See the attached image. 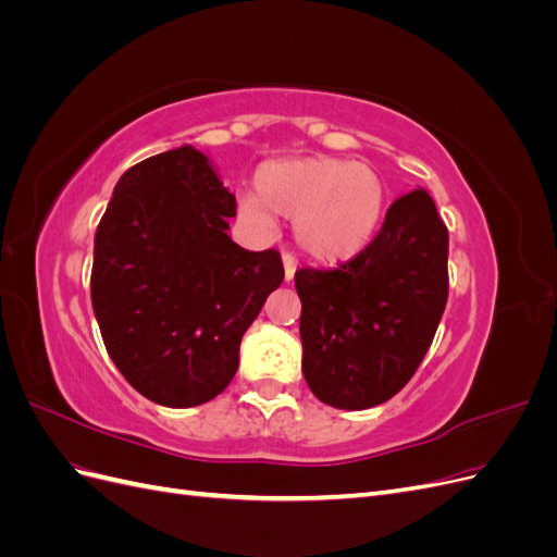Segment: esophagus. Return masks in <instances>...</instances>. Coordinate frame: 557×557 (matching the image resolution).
<instances>
[{
    "instance_id": "esophagus-1",
    "label": "esophagus",
    "mask_w": 557,
    "mask_h": 557,
    "mask_svg": "<svg viewBox=\"0 0 557 557\" xmlns=\"http://www.w3.org/2000/svg\"><path fill=\"white\" fill-rule=\"evenodd\" d=\"M283 269H285V283H290L297 272V262L293 256H288V252H283Z\"/></svg>"
}]
</instances>
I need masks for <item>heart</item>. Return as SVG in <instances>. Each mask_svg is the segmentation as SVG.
<instances>
[{"label": "heart", "mask_w": 557, "mask_h": 557, "mask_svg": "<svg viewBox=\"0 0 557 557\" xmlns=\"http://www.w3.org/2000/svg\"><path fill=\"white\" fill-rule=\"evenodd\" d=\"M258 195L239 199V215L269 230L290 218L297 246L315 262H348L372 244L385 209V183L364 162L339 158L269 160L256 172Z\"/></svg>", "instance_id": "obj_1"}]
</instances>
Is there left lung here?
<instances>
[{
  "mask_svg": "<svg viewBox=\"0 0 557 557\" xmlns=\"http://www.w3.org/2000/svg\"><path fill=\"white\" fill-rule=\"evenodd\" d=\"M448 230L425 188L401 195L381 232L339 269H299L301 374L334 409H372L423 362L448 299Z\"/></svg>",
  "mask_w": 557,
  "mask_h": 557,
  "instance_id": "8db88e82",
  "label": "left lung"
}]
</instances>
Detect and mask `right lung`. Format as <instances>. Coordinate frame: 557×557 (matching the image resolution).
<instances>
[{
  "label": "right lung",
  "mask_w": 557,
  "mask_h": 557,
  "mask_svg": "<svg viewBox=\"0 0 557 557\" xmlns=\"http://www.w3.org/2000/svg\"><path fill=\"white\" fill-rule=\"evenodd\" d=\"M237 201L209 156L164 150L115 183L95 234L92 311L134 391L170 409L221 395L242 336L283 281L274 250L230 239Z\"/></svg>",
  "instance_id": "add662e5"
}]
</instances>
